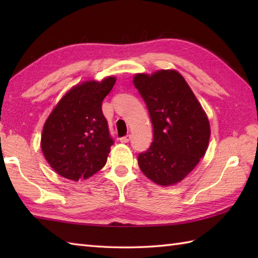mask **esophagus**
Instances as JSON below:
<instances>
[{"label": "esophagus", "instance_id": "esophagus-1", "mask_svg": "<svg viewBox=\"0 0 258 258\" xmlns=\"http://www.w3.org/2000/svg\"><path fill=\"white\" fill-rule=\"evenodd\" d=\"M130 140H131V135L128 134V135L123 136V138H120L119 142H120V143H128Z\"/></svg>", "mask_w": 258, "mask_h": 258}]
</instances>
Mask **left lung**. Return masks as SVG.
<instances>
[{"instance_id":"left-lung-1","label":"left lung","mask_w":258,"mask_h":258,"mask_svg":"<svg viewBox=\"0 0 258 258\" xmlns=\"http://www.w3.org/2000/svg\"><path fill=\"white\" fill-rule=\"evenodd\" d=\"M133 83L153 124L150 149L139 155V166L153 182L168 186L186 177L205 155L210 122L193 91L177 71L136 74Z\"/></svg>"}]
</instances>
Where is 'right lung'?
<instances>
[{"label": "right lung", "mask_w": 258, "mask_h": 258, "mask_svg": "<svg viewBox=\"0 0 258 258\" xmlns=\"http://www.w3.org/2000/svg\"><path fill=\"white\" fill-rule=\"evenodd\" d=\"M116 82L87 81L72 87L43 126L41 147L50 166L61 176L79 180L105 165L114 141L102 112V102Z\"/></svg>", "instance_id": "1"}]
</instances>
